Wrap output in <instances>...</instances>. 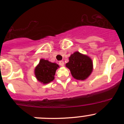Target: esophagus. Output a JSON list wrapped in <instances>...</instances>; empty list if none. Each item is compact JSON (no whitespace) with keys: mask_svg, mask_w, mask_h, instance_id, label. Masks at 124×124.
<instances>
[{"mask_svg":"<svg viewBox=\"0 0 124 124\" xmlns=\"http://www.w3.org/2000/svg\"><path fill=\"white\" fill-rule=\"evenodd\" d=\"M59 64L61 66H63V65H64V62H63V61H59Z\"/></svg>","mask_w":124,"mask_h":124,"instance_id":"34e87169","label":"esophagus"}]
</instances>
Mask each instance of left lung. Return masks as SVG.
<instances>
[{"mask_svg": "<svg viewBox=\"0 0 124 124\" xmlns=\"http://www.w3.org/2000/svg\"><path fill=\"white\" fill-rule=\"evenodd\" d=\"M66 67L71 71L74 78L80 80H86L93 70L92 61L87 55L76 52L70 56Z\"/></svg>", "mask_w": 124, "mask_h": 124, "instance_id": "left-lung-1", "label": "left lung"}]
</instances>
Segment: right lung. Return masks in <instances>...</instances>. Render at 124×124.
<instances>
[{
    "instance_id": "right-lung-1",
    "label": "right lung",
    "mask_w": 124,
    "mask_h": 124,
    "mask_svg": "<svg viewBox=\"0 0 124 124\" xmlns=\"http://www.w3.org/2000/svg\"><path fill=\"white\" fill-rule=\"evenodd\" d=\"M59 67L57 63L41 59L39 64L35 68L36 78L42 84H47L54 79L56 71Z\"/></svg>"
}]
</instances>
